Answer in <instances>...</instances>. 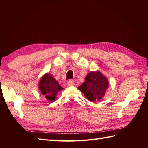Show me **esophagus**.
<instances>
[{"label": "esophagus", "instance_id": "34e87169", "mask_svg": "<svg viewBox=\"0 0 148 148\" xmlns=\"http://www.w3.org/2000/svg\"><path fill=\"white\" fill-rule=\"evenodd\" d=\"M66 84H67V85H68V86H72V85L74 84L73 80H72V79H69V81L67 82Z\"/></svg>", "mask_w": 148, "mask_h": 148}]
</instances>
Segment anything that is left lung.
<instances>
[{
	"instance_id": "obj_1",
	"label": "left lung",
	"mask_w": 148,
	"mask_h": 148,
	"mask_svg": "<svg viewBox=\"0 0 148 148\" xmlns=\"http://www.w3.org/2000/svg\"><path fill=\"white\" fill-rule=\"evenodd\" d=\"M84 79L85 82L78 89L89 101H100L104 96L106 91L109 88L108 79L99 71H91Z\"/></svg>"
}]
</instances>
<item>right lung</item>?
Returning a JSON list of instances; mask_svg holds the SVG:
<instances>
[{
	"label": "right lung",
	"instance_id": "right-lung-1",
	"mask_svg": "<svg viewBox=\"0 0 148 148\" xmlns=\"http://www.w3.org/2000/svg\"><path fill=\"white\" fill-rule=\"evenodd\" d=\"M38 88L42 95L49 102L54 101L56 99L57 93L64 89L49 73H45L41 77L38 83Z\"/></svg>",
	"mask_w": 148,
	"mask_h": 148
}]
</instances>
